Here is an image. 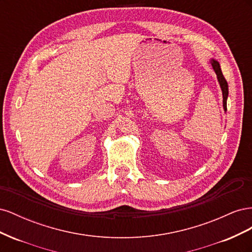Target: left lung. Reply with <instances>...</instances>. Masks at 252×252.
Instances as JSON below:
<instances>
[{
  "instance_id": "1",
  "label": "left lung",
  "mask_w": 252,
  "mask_h": 252,
  "mask_svg": "<svg viewBox=\"0 0 252 252\" xmlns=\"http://www.w3.org/2000/svg\"><path fill=\"white\" fill-rule=\"evenodd\" d=\"M211 65L213 70L216 71L217 73V77H218V81L220 83V89H222V93H223V106H224V110H227V97H228V84L227 81L225 80L224 75L222 73V70H220V67L219 62H217L216 60H211Z\"/></svg>"
}]
</instances>
